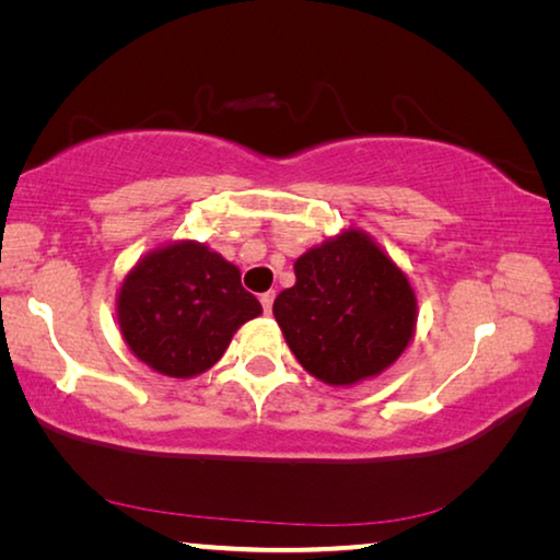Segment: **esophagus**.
Returning <instances> with one entry per match:
<instances>
[{"label": "esophagus", "instance_id": "1", "mask_svg": "<svg viewBox=\"0 0 560 560\" xmlns=\"http://www.w3.org/2000/svg\"><path fill=\"white\" fill-rule=\"evenodd\" d=\"M273 296H277V293H273V291H267V293H261V296H259V301H261V306H264V314H271V306H273Z\"/></svg>", "mask_w": 560, "mask_h": 560}]
</instances>
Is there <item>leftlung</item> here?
I'll use <instances>...</instances> for the list:
<instances>
[{
	"instance_id": "1",
	"label": "left lung",
	"mask_w": 560,
	"mask_h": 560,
	"mask_svg": "<svg viewBox=\"0 0 560 560\" xmlns=\"http://www.w3.org/2000/svg\"><path fill=\"white\" fill-rule=\"evenodd\" d=\"M296 283L273 301L291 353L328 385H355L390 368L415 336L417 299L402 269L363 230L301 254Z\"/></svg>"
}]
</instances>
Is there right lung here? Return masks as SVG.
Returning a JSON list of instances; mask_svg holds the SVG:
<instances>
[{
	"label": "right lung",
	"instance_id": "add662e5",
	"mask_svg": "<svg viewBox=\"0 0 560 560\" xmlns=\"http://www.w3.org/2000/svg\"><path fill=\"white\" fill-rule=\"evenodd\" d=\"M261 314L240 269L200 242L150 252L122 279V340L153 371L195 377L224 355L236 328Z\"/></svg>",
	"mask_w": 560,
	"mask_h": 560
}]
</instances>
